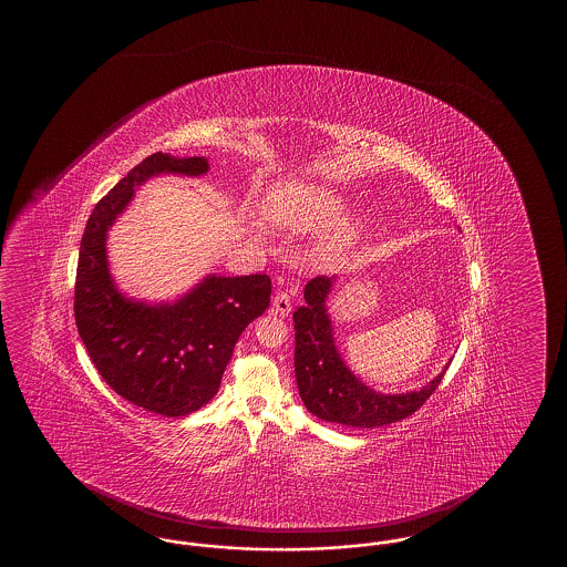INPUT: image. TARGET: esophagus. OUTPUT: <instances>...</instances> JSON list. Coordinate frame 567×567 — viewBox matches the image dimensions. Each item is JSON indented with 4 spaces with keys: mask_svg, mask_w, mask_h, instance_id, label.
I'll return each mask as SVG.
<instances>
[{
    "mask_svg": "<svg viewBox=\"0 0 567 567\" xmlns=\"http://www.w3.org/2000/svg\"><path fill=\"white\" fill-rule=\"evenodd\" d=\"M274 310L281 313V316H288L291 312V296H289L286 289H278L276 296H274Z\"/></svg>",
    "mask_w": 567,
    "mask_h": 567,
    "instance_id": "esophagus-1",
    "label": "esophagus"
}]
</instances>
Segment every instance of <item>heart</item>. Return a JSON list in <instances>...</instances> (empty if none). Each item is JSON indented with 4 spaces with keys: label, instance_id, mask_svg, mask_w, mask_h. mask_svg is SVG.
Instances as JSON below:
<instances>
[{
    "label": "heart",
    "instance_id": "1",
    "mask_svg": "<svg viewBox=\"0 0 567 567\" xmlns=\"http://www.w3.org/2000/svg\"><path fill=\"white\" fill-rule=\"evenodd\" d=\"M344 210V198L316 184H286L269 196L266 215L274 225L291 230H316L330 225ZM359 230L357 223H338L324 251H338Z\"/></svg>",
    "mask_w": 567,
    "mask_h": 567
}]
</instances>
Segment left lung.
Here are the masks:
<instances>
[{
  "instance_id": "8db88e82",
  "label": "left lung",
  "mask_w": 567,
  "mask_h": 567,
  "mask_svg": "<svg viewBox=\"0 0 567 567\" xmlns=\"http://www.w3.org/2000/svg\"><path fill=\"white\" fill-rule=\"evenodd\" d=\"M332 278L316 276L306 284L303 306L293 312L296 381L306 410L324 422L350 427H379L401 422L422 408L444 373L430 385L403 395H381L362 385L340 359L324 301Z\"/></svg>"
}]
</instances>
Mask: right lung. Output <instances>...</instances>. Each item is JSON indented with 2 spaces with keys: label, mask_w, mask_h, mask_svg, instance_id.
I'll use <instances>...</instances> for the list:
<instances>
[{
  "label": "right lung",
  "mask_w": 567,
  "mask_h": 567,
  "mask_svg": "<svg viewBox=\"0 0 567 567\" xmlns=\"http://www.w3.org/2000/svg\"><path fill=\"white\" fill-rule=\"evenodd\" d=\"M206 169L205 157H145L96 203L81 239L74 284L79 337L117 395L164 417H184L217 395L243 330L269 306L271 279L208 276L176 303L147 306L113 286L105 237L133 188L150 176H200Z\"/></svg>",
  "instance_id": "1"
}]
</instances>
